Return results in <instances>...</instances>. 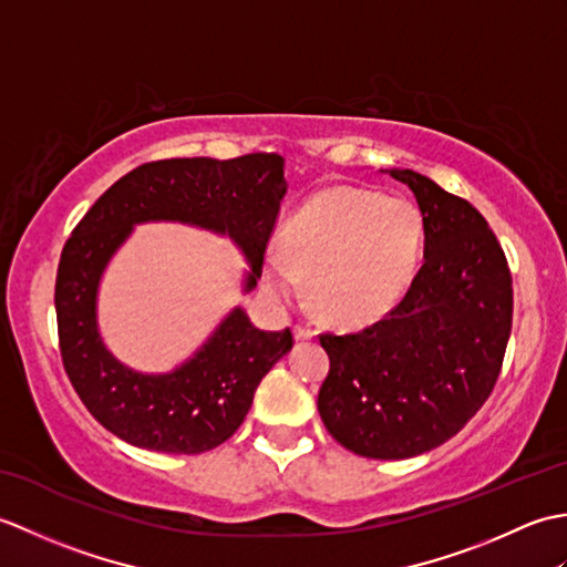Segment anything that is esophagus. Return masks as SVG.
<instances>
[{
	"instance_id": "34e87169",
	"label": "esophagus",
	"mask_w": 567,
	"mask_h": 567,
	"mask_svg": "<svg viewBox=\"0 0 567 567\" xmlns=\"http://www.w3.org/2000/svg\"><path fill=\"white\" fill-rule=\"evenodd\" d=\"M315 336H317V331L309 329V327H302V323H297V327H295V339L297 341H309V339H315Z\"/></svg>"
}]
</instances>
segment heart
<instances>
[{"label":"heart","mask_w":567,"mask_h":567,"mask_svg":"<svg viewBox=\"0 0 567 567\" xmlns=\"http://www.w3.org/2000/svg\"><path fill=\"white\" fill-rule=\"evenodd\" d=\"M424 219L414 202L336 185L299 207L282 231V252L262 262L265 287L292 295L311 277L317 315L343 327L378 321L414 280Z\"/></svg>","instance_id":"obj_1"}]
</instances>
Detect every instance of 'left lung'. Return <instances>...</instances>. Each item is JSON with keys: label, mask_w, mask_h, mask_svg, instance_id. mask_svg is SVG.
Segmentation results:
<instances>
[{"label": "left lung", "mask_w": 567, "mask_h": 567, "mask_svg": "<svg viewBox=\"0 0 567 567\" xmlns=\"http://www.w3.org/2000/svg\"><path fill=\"white\" fill-rule=\"evenodd\" d=\"M424 262L380 321L321 333L331 368L319 390L323 426L343 449L402 461L453 439L487 402L512 333V272L485 216L414 171Z\"/></svg>", "instance_id": "1"}]
</instances>
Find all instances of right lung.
<instances>
[{"label": "right lung", "instance_id": "right-lung-1", "mask_svg": "<svg viewBox=\"0 0 567 567\" xmlns=\"http://www.w3.org/2000/svg\"><path fill=\"white\" fill-rule=\"evenodd\" d=\"M285 189L277 153L153 161L116 179L72 228L55 275L58 346L72 388L106 431L138 449L197 455L244 424L260 380L295 343L290 327L260 331L234 309L185 365L167 375H141L104 348L94 297L106 260L131 226L153 219L231 236L250 260V290L262 272Z\"/></svg>", "mask_w": 567, "mask_h": 567}]
</instances>
